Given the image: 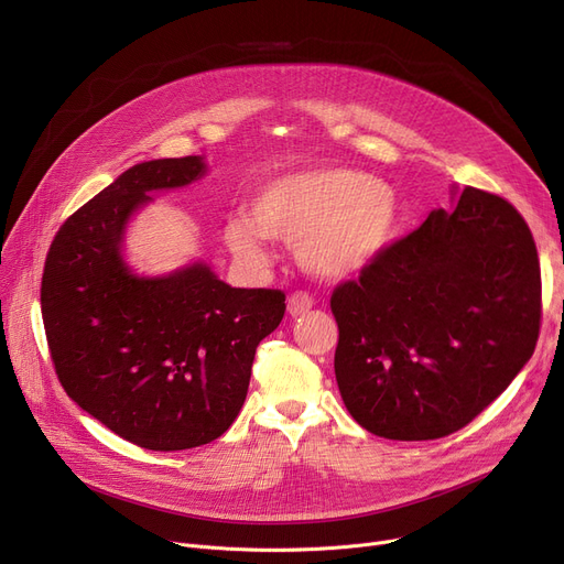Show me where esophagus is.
Wrapping results in <instances>:
<instances>
[{
    "mask_svg": "<svg viewBox=\"0 0 564 564\" xmlns=\"http://www.w3.org/2000/svg\"><path fill=\"white\" fill-rule=\"evenodd\" d=\"M313 308V297L308 292H292L290 297H288V313L292 315V317H297V315H304V313H308Z\"/></svg>",
    "mask_w": 564,
    "mask_h": 564,
    "instance_id": "obj_1",
    "label": "esophagus"
}]
</instances>
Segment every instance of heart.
Instances as JSON below:
<instances>
[{"mask_svg":"<svg viewBox=\"0 0 564 564\" xmlns=\"http://www.w3.org/2000/svg\"><path fill=\"white\" fill-rule=\"evenodd\" d=\"M400 224L395 192L351 169H306L264 183L251 200V219L224 228L228 249L249 264H264L267 237L297 242L300 262L322 279L359 274L389 249Z\"/></svg>","mask_w":564,"mask_h":564,"instance_id":"heart-1","label":"heart"}]
</instances>
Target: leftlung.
Returning a JSON list of instances; mask_svg holds the SVG:
<instances>
[{"label":"left lung","instance_id":"8db88e82","mask_svg":"<svg viewBox=\"0 0 564 564\" xmlns=\"http://www.w3.org/2000/svg\"><path fill=\"white\" fill-rule=\"evenodd\" d=\"M351 419L393 441L448 436L485 411L540 338L538 247L517 207L464 187L332 294Z\"/></svg>","mask_w":564,"mask_h":564}]
</instances>
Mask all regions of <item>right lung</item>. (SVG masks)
Segmentation results:
<instances>
[{"label": "right lung", "instance_id": "obj_1", "mask_svg": "<svg viewBox=\"0 0 564 564\" xmlns=\"http://www.w3.org/2000/svg\"><path fill=\"white\" fill-rule=\"evenodd\" d=\"M203 158L128 169L54 235L41 283L50 357L68 398L145 451L219 438L240 413L258 343L285 313V294L230 288L196 262L160 279L130 272L126 224L148 192L189 185Z\"/></svg>", "mask_w": 564, "mask_h": 564}]
</instances>
